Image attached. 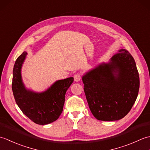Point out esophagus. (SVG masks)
Returning <instances> with one entry per match:
<instances>
[{
  "label": "esophagus",
  "instance_id": "1",
  "mask_svg": "<svg viewBox=\"0 0 150 150\" xmlns=\"http://www.w3.org/2000/svg\"><path fill=\"white\" fill-rule=\"evenodd\" d=\"M81 77H82V76H81V73H77V74H75L74 75V80L76 82H79V81H81Z\"/></svg>",
  "mask_w": 150,
  "mask_h": 150
}]
</instances>
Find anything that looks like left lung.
Listing matches in <instances>:
<instances>
[{
  "instance_id": "obj_1",
  "label": "left lung",
  "mask_w": 150,
  "mask_h": 150,
  "mask_svg": "<svg viewBox=\"0 0 150 150\" xmlns=\"http://www.w3.org/2000/svg\"><path fill=\"white\" fill-rule=\"evenodd\" d=\"M108 64H101L82 77L91 112L97 120L122 119L131 110L139 90V75L133 57L122 49Z\"/></svg>"
}]
</instances>
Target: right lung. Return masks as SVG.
I'll list each match as a JSON object with an SVG mask.
<instances>
[{
    "label": "right lung",
    "mask_w": 150,
    "mask_h": 150,
    "mask_svg": "<svg viewBox=\"0 0 150 150\" xmlns=\"http://www.w3.org/2000/svg\"><path fill=\"white\" fill-rule=\"evenodd\" d=\"M26 55L24 52L15 61L13 71V93L16 103L25 115L35 123L45 125L58 119L62 113L66 92L73 83V78L57 81L42 93L27 90L22 83L21 73Z\"/></svg>",
    "instance_id": "add662e5"
}]
</instances>
